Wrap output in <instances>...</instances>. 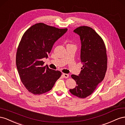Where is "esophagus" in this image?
<instances>
[{
    "label": "esophagus",
    "instance_id": "obj_1",
    "mask_svg": "<svg viewBox=\"0 0 125 125\" xmlns=\"http://www.w3.org/2000/svg\"><path fill=\"white\" fill-rule=\"evenodd\" d=\"M62 75H63V76H64V77H65V78H68L69 77V75L68 74L63 73Z\"/></svg>",
    "mask_w": 125,
    "mask_h": 125
}]
</instances>
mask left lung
<instances>
[{
    "mask_svg": "<svg viewBox=\"0 0 125 125\" xmlns=\"http://www.w3.org/2000/svg\"><path fill=\"white\" fill-rule=\"evenodd\" d=\"M73 31L80 37L81 60L83 66L78 76L71 75L77 85L70 92L84 98L91 95L104 80L107 64L106 49L102 38L92 28L81 26Z\"/></svg>",
    "mask_w": 125,
    "mask_h": 125,
    "instance_id": "left-lung-1",
    "label": "left lung"
}]
</instances>
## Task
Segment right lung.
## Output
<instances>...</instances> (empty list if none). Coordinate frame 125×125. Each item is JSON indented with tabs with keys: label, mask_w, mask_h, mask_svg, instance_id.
I'll use <instances>...</instances> for the list:
<instances>
[{
	"label": "right lung",
	"mask_w": 125,
	"mask_h": 125,
	"mask_svg": "<svg viewBox=\"0 0 125 125\" xmlns=\"http://www.w3.org/2000/svg\"><path fill=\"white\" fill-rule=\"evenodd\" d=\"M67 30L38 23L23 34L17 49L16 66L21 82L31 93L40 95L50 91L61 77L60 71L42 66V59L48 58L53 44Z\"/></svg>",
	"instance_id": "1"
}]
</instances>
